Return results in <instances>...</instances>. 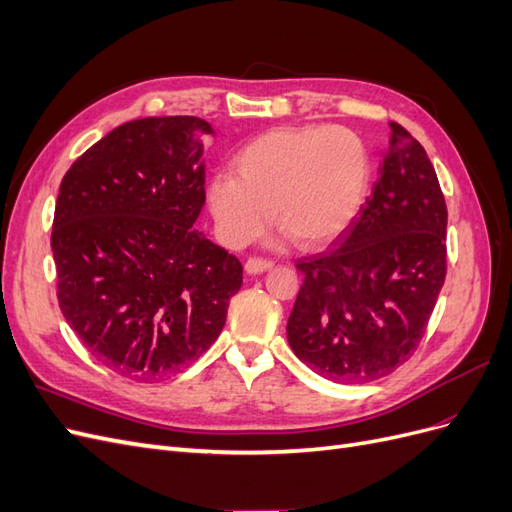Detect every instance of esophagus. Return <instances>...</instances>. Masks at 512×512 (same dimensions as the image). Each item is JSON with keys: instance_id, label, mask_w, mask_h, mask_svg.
I'll use <instances>...</instances> for the list:
<instances>
[{"instance_id": "esophagus-1", "label": "esophagus", "mask_w": 512, "mask_h": 512, "mask_svg": "<svg viewBox=\"0 0 512 512\" xmlns=\"http://www.w3.org/2000/svg\"><path fill=\"white\" fill-rule=\"evenodd\" d=\"M273 267V260L269 258H250L245 262V271L250 275H258V273H265Z\"/></svg>"}]
</instances>
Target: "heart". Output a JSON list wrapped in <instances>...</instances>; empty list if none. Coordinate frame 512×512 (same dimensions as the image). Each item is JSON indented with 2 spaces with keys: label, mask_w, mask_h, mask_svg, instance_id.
<instances>
[{
  "label": "heart",
  "mask_w": 512,
  "mask_h": 512,
  "mask_svg": "<svg viewBox=\"0 0 512 512\" xmlns=\"http://www.w3.org/2000/svg\"><path fill=\"white\" fill-rule=\"evenodd\" d=\"M237 175L209 183V207L226 245L241 247L275 226L301 247L337 239L363 209L371 151L344 126L277 128L235 156Z\"/></svg>",
  "instance_id": "b5f03b06"
}]
</instances>
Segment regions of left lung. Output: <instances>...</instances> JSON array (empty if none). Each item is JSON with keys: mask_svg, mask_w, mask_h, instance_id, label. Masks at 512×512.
<instances>
[{"mask_svg": "<svg viewBox=\"0 0 512 512\" xmlns=\"http://www.w3.org/2000/svg\"><path fill=\"white\" fill-rule=\"evenodd\" d=\"M380 179L339 247L303 256L288 344L318 376L361 384L416 352L446 277V203L427 151L391 121Z\"/></svg>", "mask_w": 512, "mask_h": 512, "instance_id": "8db88e82", "label": "left lung"}]
</instances>
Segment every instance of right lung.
Instances as JSON below:
<instances>
[{"label": "right lung", "mask_w": 512, "mask_h": 512, "mask_svg": "<svg viewBox=\"0 0 512 512\" xmlns=\"http://www.w3.org/2000/svg\"><path fill=\"white\" fill-rule=\"evenodd\" d=\"M198 117L123 123L61 179L51 247L57 301L85 348L156 382L218 339L243 282L237 256L194 230L205 205Z\"/></svg>", "instance_id": "1"}]
</instances>
